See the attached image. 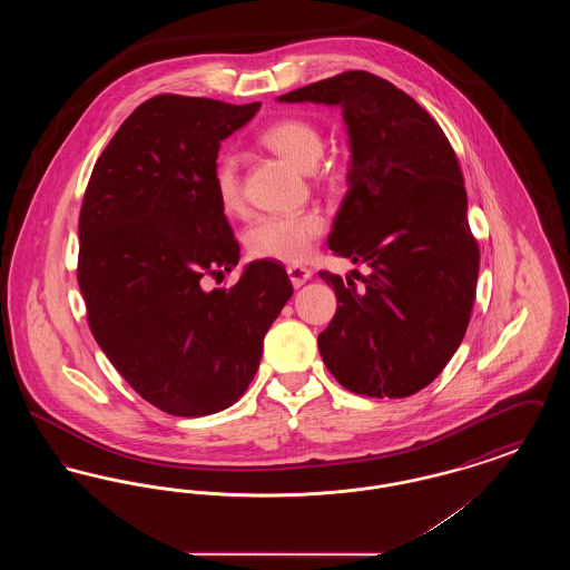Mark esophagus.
<instances>
[{"instance_id":"34e87169","label":"esophagus","mask_w":570,"mask_h":570,"mask_svg":"<svg viewBox=\"0 0 570 570\" xmlns=\"http://www.w3.org/2000/svg\"><path fill=\"white\" fill-rule=\"evenodd\" d=\"M286 272H288V277H291V282H293V286H295V288L303 286L307 279H312V272H309V269H305V267H298V265L288 267Z\"/></svg>"}]
</instances>
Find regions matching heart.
<instances>
[{
	"label": "heart",
	"mask_w": 570,
	"mask_h": 570,
	"mask_svg": "<svg viewBox=\"0 0 570 570\" xmlns=\"http://www.w3.org/2000/svg\"><path fill=\"white\" fill-rule=\"evenodd\" d=\"M263 145L275 156L309 173L323 156L325 142L316 126L305 119H282L263 132ZM214 190L217 203L226 214L244 209V194L239 181V164L233 156H222L214 170ZM325 230V219L307 212L291 216L258 217L245 233V245L252 256L279 263H301L309 256L314 239Z\"/></svg>",
	"instance_id": "obj_1"
}]
</instances>
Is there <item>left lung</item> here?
Returning <instances> with one entry per match:
<instances>
[{
    "label": "left lung",
    "mask_w": 570,
    "mask_h": 570,
    "mask_svg": "<svg viewBox=\"0 0 570 570\" xmlns=\"http://www.w3.org/2000/svg\"><path fill=\"white\" fill-rule=\"evenodd\" d=\"M277 102L340 107L348 132V191L328 247L370 275L356 288L321 272L337 297L318 335L326 370L356 395H414L458 353L476 293L481 254L455 151L428 110L363 70Z\"/></svg>",
    "instance_id": "left-lung-1"
}]
</instances>
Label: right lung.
Masks as SVG:
<instances>
[{
    "label": "right lung",
    "instance_id": "obj_1",
    "mask_svg": "<svg viewBox=\"0 0 570 570\" xmlns=\"http://www.w3.org/2000/svg\"><path fill=\"white\" fill-rule=\"evenodd\" d=\"M258 109L170 94L142 102L82 198L77 273L89 328L136 393L173 416L233 406L293 297L272 261L247 263L233 288L200 284L239 263L214 170L219 142Z\"/></svg>",
    "mask_w": 570,
    "mask_h": 570
}]
</instances>
